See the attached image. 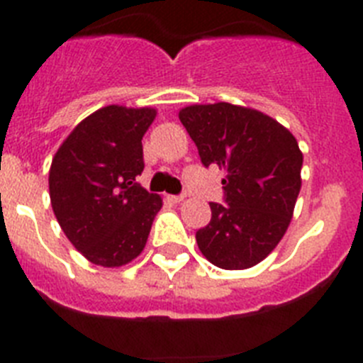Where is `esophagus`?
<instances>
[{
	"mask_svg": "<svg viewBox=\"0 0 363 363\" xmlns=\"http://www.w3.org/2000/svg\"><path fill=\"white\" fill-rule=\"evenodd\" d=\"M185 194H172V196H169V200L174 201V203H179V201H184Z\"/></svg>",
	"mask_w": 363,
	"mask_h": 363,
	"instance_id": "esophagus-1",
	"label": "esophagus"
}]
</instances>
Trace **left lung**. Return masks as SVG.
I'll list each match as a JSON object with an SVG mask.
<instances>
[{"label": "left lung", "mask_w": 363, "mask_h": 363, "mask_svg": "<svg viewBox=\"0 0 363 363\" xmlns=\"http://www.w3.org/2000/svg\"><path fill=\"white\" fill-rule=\"evenodd\" d=\"M205 167L216 163L223 203L211 201V221L196 230L201 255L221 269L259 264L284 238L301 187L296 138L267 114L230 104L179 111Z\"/></svg>", "instance_id": "8db88e82"}]
</instances>
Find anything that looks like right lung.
I'll return each instance as SVG.
<instances>
[{
	"instance_id": "1",
	"label": "right lung",
	"mask_w": 363,
	"mask_h": 363,
	"mask_svg": "<svg viewBox=\"0 0 363 363\" xmlns=\"http://www.w3.org/2000/svg\"><path fill=\"white\" fill-rule=\"evenodd\" d=\"M154 108L108 105L69 134L49 172L57 223L89 262L120 267L145 247L162 198L136 182Z\"/></svg>"
}]
</instances>
